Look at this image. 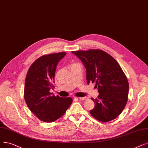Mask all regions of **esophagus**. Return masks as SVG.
<instances>
[{
    "label": "esophagus",
    "instance_id": "esophagus-1",
    "mask_svg": "<svg viewBox=\"0 0 148 148\" xmlns=\"http://www.w3.org/2000/svg\"><path fill=\"white\" fill-rule=\"evenodd\" d=\"M78 99H79V100H85L87 99L88 97H79Z\"/></svg>",
    "mask_w": 148,
    "mask_h": 148
}]
</instances>
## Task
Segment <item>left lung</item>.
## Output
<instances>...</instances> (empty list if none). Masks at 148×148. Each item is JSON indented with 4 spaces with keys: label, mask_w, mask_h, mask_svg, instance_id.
I'll list each match as a JSON object with an SVG mask.
<instances>
[{
    "label": "left lung",
    "mask_w": 148,
    "mask_h": 148,
    "mask_svg": "<svg viewBox=\"0 0 148 148\" xmlns=\"http://www.w3.org/2000/svg\"><path fill=\"white\" fill-rule=\"evenodd\" d=\"M86 69V80L95 83L99 95L91 100L95 106L90 114L102 122L117 117L127 103L129 83L118 62L100 49L72 51Z\"/></svg>",
    "instance_id": "obj_1"
}]
</instances>
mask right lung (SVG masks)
<instances>
[{"mask_svg":"<svg viewBox=\"0 0 148 148\" xmlns=\"http://www.w3.org/2000/svg\"><path fill=\"white\" fill-rule=\"evenodd\" d=\"M65 52L44 55L29 67L25 82L24 98L31 111L45 122H53L71 105V97H60L49 92L54 88V76L59 62Z\"/></svg>","mask_w":148,"mask_h":148,"instance_id":"right-lung-1","label":"right lung"}]
</instances>
